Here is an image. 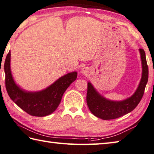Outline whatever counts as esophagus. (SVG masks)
<instances>
[{
  "label": "esophagus",
  "mask_w": 154,
  "mask_h": 154,
  "mask_svg": "<svg viewBox=\"0 0 154 154\" xmlns=\"http://www.w3.org/2000/svg\"><path fill=\"white\" fill-rule=\"evenodd\" d=\"M88 72H89V70H88L87 67H83V68H82L81 70H80V74L82 75H87L88 74Z\"/></svg>",
  "instance_id": "1"
}]
</instances>
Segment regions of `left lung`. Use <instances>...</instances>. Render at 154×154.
Here are the masks:
<instances>
[{"label": "left lung", "instance_id": "left-lung-1", "mask_svg": "<svg viewBox=\"0 0 154 154\" xmlns=\"http://www.w3.org/2000/svg\"><path fill=\"white\" fill-rule=\"evenodd\" d=\"M142 65V76L135 92L122 101H112L99 94L90 82H88L87 103L91 113L102 120H112L133 111L139 103L144 94L148 80V66L143 49H139Z\"/></svg>", "mask_w": 154, "mask_h": 154}]
</instances>
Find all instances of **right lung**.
Masks as SVG:
<instances>
[{"label": "right lung", "instance_id": "right-lung-1", "mask_svg": "<svg viewBox=\"0 0 154 154\" xmlns=\"http://www.w3.org/2000/svg\"><path fill=\"white\" fill-rule=\"evenodd\" d=\"M10 63L9 51L4 65L5 86L8 95L21 109L34 116L43 117L52 114L59 106L65 91L77 78V72H70L59 78L45 89L31 92L22 89L15 82Z\"/></svg>", "mask_w": 154, "mask_h": 154}]
</instances>
